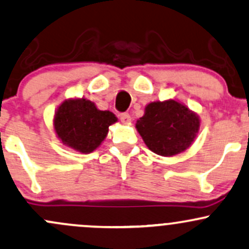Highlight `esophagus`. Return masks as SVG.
<instances>
[{
	"label": "esophagus",
	"mask_w": 249,
	"mask_h": 249,
	"mask_svg": "<svg viewBox=\"0 0 249 249\" xmlns=\"http://www.w3.org/2000/svg\"><path fill=\"white\" fill-rule=\"evenodd\" d=\"M119 118H120V120H122L123 123H124V124H129V123L131 122V117H130V114H129V113H126V112H125V113H122V114H120Z\"/></svg>",
	"instance_id": "34e87169"
}]
</instances>
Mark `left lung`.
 Here are the masks:
<instances>
[{
  "label": "left lung",
  "mask_w": 249,
  "mask_h": 249,
  "mask_svg": "<svg viewBox=\"0 0 249 249\" xmlns=\"http://www.w3.org/2000/svg\"><path fill=\"white\" fill-rule=\"evenodd\" d=\"M136 127L152 152L174 156L190 146L200 127V119L183 104L166 100L150 103Z\"/></svg>",
  "instance_id": "8db88e82"
}]
</instances>
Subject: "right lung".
<instances>
[{
  "mask_svg": "<svg viewBox=\"0 0 249 249\" xmlns=\"http://www.w3.org/2000/svg\"><path fill=\"white\" fill-rule=\"evenodd\" d=\"M117 122L110 111H100L94 103L81 99L66 100L59 106L54 117V129L65 145L89 154L100 145L108 126Z\"/></svg>",
  "mask_w": 249,
  "mask_h": 249,
  "instance_id": "obj_1",
  "label": "right lung"
}]
</instances>
